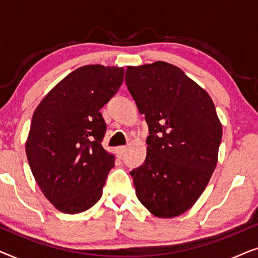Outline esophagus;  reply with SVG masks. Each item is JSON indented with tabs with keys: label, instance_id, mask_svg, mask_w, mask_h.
I'll return each mask as SVG.
<instances>
[{
	"label": "esophagus",
	"instance_id": "1",
	"mask_svg": "<svg viewBox=\"0 0 258 258\" xmlns=\"http://www.w3.org/2000/svg\"><path fill=\"white\" fill-rule=\"evenodd\" d=\"M125 150H126V147H118L117 148V156H118V158H122V156L125 153Z\"/></svg>",
	"mask_w": 258,
	"mask_h": 258
}]
</instances>
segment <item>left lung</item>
<instances>
[{
	"label": "left lung",
	"instance_id": "left-lung-1",
	"mask_svg": "<svg viewBox=\"0 0 258 258\" xmlns=\"http://www.w3.org/2000/svg\"><path fill=\"white\" fill-rule=\"evenodd\" d=\"M125 83L149 128L147 157L130 171L136 196L155 216L190 209L217 164L222 124L206 90L178 67H128Z\"/></svg>",
	"mask_w": 258,
	"mask_h": 258
}]
</instances>
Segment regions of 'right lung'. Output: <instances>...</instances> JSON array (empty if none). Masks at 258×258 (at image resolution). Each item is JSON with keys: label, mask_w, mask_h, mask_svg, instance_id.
I'll list each match as a JSON object with an SVG mask.
<instances>
[{"label": "right lung", "mask_w": 258, "mask_h": 258, "mask_svg": "<svg viewBox=\"0 0 258 258\" xmlns=\"http://www.w3.org/2000/svg\"><path fill=\"white\" fill-rule=\"evenodd\" d=\"M123 75L118 67H81L34 112L27 158L43 195L62 213H83L101 199L115 157L102 147L107 124L100 110L118 91Z\"/></svg>", "instance_id": "obj_1"}]
</instances>
